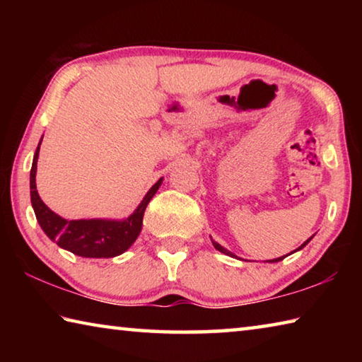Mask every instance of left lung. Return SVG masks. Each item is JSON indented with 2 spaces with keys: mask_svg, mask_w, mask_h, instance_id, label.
I'll return each instance as SVG.
<instances>
[{
  "mask_svg": "<svg viewBox=\"0 0 362 362\" xmlns=\"http://www.w3.org/2000/svg\"><path fill=\"white\" fill-rule=\"evenodd\" d=\"M311 238H313V236H311ZM311 238H308V240H306V241H305V243L302 244V246H300V247H298L297 250H300V249H303V247L306 246V244H308V243L311 241ZM212 244H214V247H216L217 250H220V252H222V254H225V255H230V257H236L235 254H233V252H230V250H226L225 247H222V246H220V244H218V243H216V241H214V240H212ZM284 257H286V255H284ZM284 257H279V259H274V260H268V262H272V263H273V262H279V260H283V259H284Z\"/></svg>",
  "mask_w": 362,
  "mask_h": 362,
  "instance_id": "obj_1",
  "label": "left lung"
}]
</instances>
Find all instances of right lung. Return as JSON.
<instances>
[{"label": "right lung", "mask_w": 362, "mask_h": 362, "mask_svg": "<svg viewBox=\"0 0 362 362\" xmlns=\"http://www.w3.org/2000/svg\"><path fill=\"white\" fill-rule=\"evenodd\" d=\"M41 140L35 151L32 170H30V198H32L36 220L49 240L57 243L59 247L70 250L71 254L88 257V259H110V257L126 252L140 235L146 206L161 187L163 179H159L148 189L137 209L124 220H65L42 203L36 189V163L40 156Z\"/></svg>", "instance_id": "1"}]
</instances>
